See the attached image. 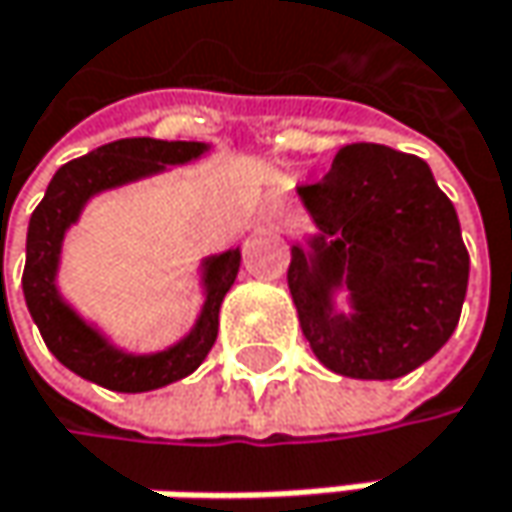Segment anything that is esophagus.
<instances>
[{
  "mask_svg": "<svg viewBox=\"0 0 512 512\" xmlns=\"http://www.w3.org/2000/svg\"><path fill=\"white\" fill-rule=\"evenodd\" d=\"M268 221H271V224H280V215H277V212H271V215H268Z\"/></svg>",
  "mask_w": 512,
  "mask_h": 512,
  "instance_id": "34e87169",
  "label": "esophagus"
}]
</instances>
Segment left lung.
<instances>
[{
    "label": "left lung",
    "mask_w": 512,
    "mask_h": 512,
    "mask_svg": "<svg viewBox=\"0 0 512 512\" xmlns=\"http://www.w3.org/2000/svg\"><path fill=\"white\" fill-rule=\"evenodd\" d=\"M312 232L291 244L288 291L318 362L353 380H395L457 330L469 253L427 161L351 144L318 185L297 188ZM349 291V309L335 300Z\"/></svg>",
    "instance_id": "obj_1"
}]
</instances>
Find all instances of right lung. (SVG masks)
<instances>
[{
  "label": "right lung",
  "mask_w": 512,
  "mask_h": 512,
  "mask_svg": "<svg viewBox=\"0 0 512 512\" xmlns=\"http://www.w3.org/2000/svg\"><path fill=\"white\" fill-rule=\"evenodd\" d=\"M212 144L203 141H156L123 138L82 159L67 161L52 176L26 235L23 294L46 348L73 374L114 392H153L200 368L218 339V315L226 291L241 265V247L203 256L200 262V312L191 330L164 351L135 353L120 348L96 321L85 318L61 291V253L70 226L79 224L85 206L114 188L153 179L170 167L203 159Z\"/></svg>",
  "instance_id": "add662e5"
}]
</instances>
